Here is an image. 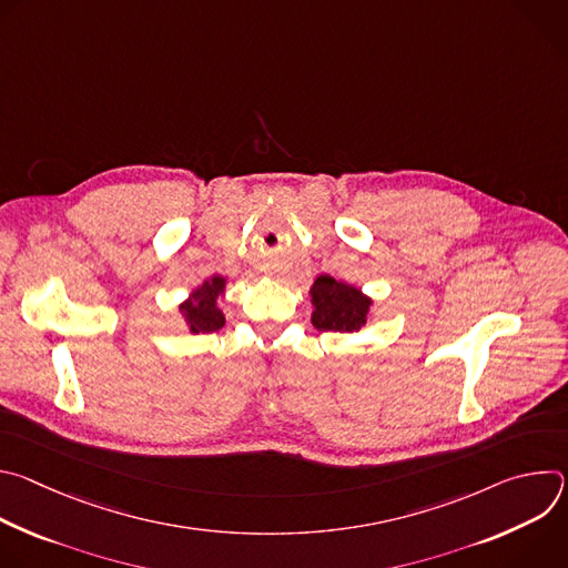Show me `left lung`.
<instances>
[{
    "instance_id": "obj_1",
    "label": "left lung",
    "mask_w": 568,
    "mask_h": 568,
    "mask_svg": "<svg viewBox=\"0 0 568 568\" xmlns=\"http://www.w3.org/2000/svg\"><path fill=\"white\" fill-rule=\"evenodd\" d=\"M312 326L323 333H357L368 321L371 298L342 281L323 274L310 287Z\"/></svg>"
}]
</instances>
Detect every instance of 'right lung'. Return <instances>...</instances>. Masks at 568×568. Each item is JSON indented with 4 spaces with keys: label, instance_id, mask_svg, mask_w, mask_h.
I'll list each match as a JSON object with an SVG mask.
<instances>
[{
    "label": "right lung",
    "instance_id": "obj_1",
    "mask_svg": "<svg viewBox=\"0 0 568 568\" xmlns=\"http://www.w3.org/2000/svg\"><path fill=\"white\" fill-rule=\"evenodd\" d=\"M224 287L226 278L211 276L197 290H193L191 296L180 305V312L184 314L191 333H215L224 326V314L217 307V298L224 294Z\"/></svg>",
    "mask_w": 568,
    "mask_h": 568
}]
</instances>
